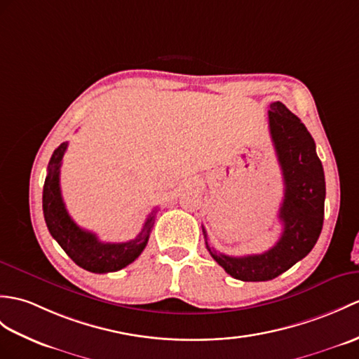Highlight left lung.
Returning <instances> with one entry per match:
<instances>
[{
  "label": "left lung",
  "instance_id": "8db88e82",
  "mask_svg": "<svg viewBox=\"0 0 359 359\" xmlns=\"http://www.w3.org/2000/svg\"><path fill=\"white\" fill-rule=\"evenodd\" d=\"M269 131L285 180L278 212L283 232L277 243L263 254L229 257L210 246L202 226L211 257L241 281H268L286 272L312 251L323 229L326 182L311 133L281 102L271 104Z\"/></svg>",
  "mask_w": 359,
  "mask_h": 359
}]
</instances>
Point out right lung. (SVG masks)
<instances>
[{
	"mask_svg": "<svg viewBox=\"0 0 359 359\" xmlns=\"http://www.w3.org/2000/svg\"><path fill=\"white\" fill-rule=\"evenodd\" d=\"M67 145L69 144L64 142L55 149L47 166L43 211L48 232L60 243L65 254L82 269L95 273L121 271L135 262L145 249L154 226L156 215H149L136 238L125 243H102L93 232L79 228L67 212L61 196L60 172Z\"/></svg>",
	"mask_w": 359,
	"mask_h": 359,
	"instance_id": "obj_1",
	"label": "right lung"
}]
</instances>
